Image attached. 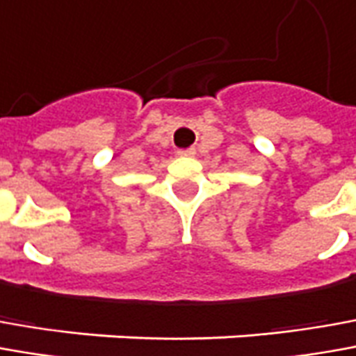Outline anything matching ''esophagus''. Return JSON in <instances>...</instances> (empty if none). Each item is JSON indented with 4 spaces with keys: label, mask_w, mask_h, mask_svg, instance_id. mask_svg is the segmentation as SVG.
Returning a JSON list of instances; mask_svg holds the SVG:
<instances>
[{
    "label": "esophagus",
    "mask_w": 356,
    "mask_h": 356,
    "mask_svg": "<svg viewBox=\"0 0 356 356\" xmlns=\"http://www.w3.org/2000/svg\"><path fill=\"white\" fill-rule=\"evenodd\" d=\"M178 154H180V156H193V154H195V149H193V147H188V149H180V151H178Z\"/></svg>",
    "instance_id": "obj_1"
}]
</instances>
